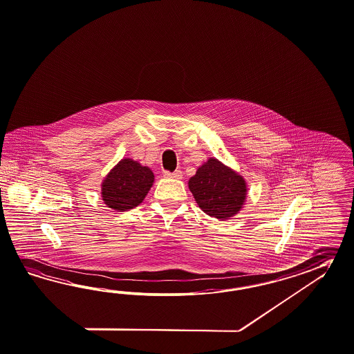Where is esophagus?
<instances>
[{
    "label": "esophagus",
    "instance_id": "34e87169",
    "mask_svg": "<svg viewBox=\"0 0 354 354\" xmlns=\"http://www.w3.org/2000/svg\"><path fill=\"white\" fill-rule=\"evenodd\" d=\"M164 177L165 178H174V180H180V178H182V172L181 171H176V172H165L163 173Z\"/></svg>",
    "mask_w": 354,
    "mask_h": 354
}]
</instances>
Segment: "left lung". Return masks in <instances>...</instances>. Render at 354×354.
I'll return each mask as SVG.
<instances>
[{"label":"left lung","instance_id":"left-lung-1","mask_svg":"<svg viewBox=\"0 0 354 354\" xmlns=\"http://www.w3.org/2000/svg\"><path fill=\"white\" fill-rule=\"evenodd\" d=\"M199 208L210 217L226 221L244 205L248 187L244 177L216 158H209L189 180Z\"/></svg>","mask_w":354,"mask_h":354}]
</instances>
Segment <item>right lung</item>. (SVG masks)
Wrapping results in <instances>:
<instances>
[{
  "label": "right lung",
  "instance_id": "1",
  "mask_svg": "<svg viewBox=\"0 0 354 354\" xmlns=\"http://www.w3.org/2000/svg\"><path fill=\"white\" fill-rule=\"evenodd\" d=\"M154 183V173L133 159L124 158L106 174L101 183V198L117 212L136 208Z\"/></svg>",
  "mask_w": 354,
  "mask_h": 354
}]
</instances>
